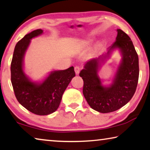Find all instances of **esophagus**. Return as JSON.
Listing matches in <instances>:
<instances>
[{"label":"esophagus","mask_w":150,"mask_h":150,"mask_svg":"<svg viewBox=\"0 0 150 150\" xmlns=\"http://www.w3.org/2000/svg\"><path fill=\"white\" fill-rule=\"evenodd\" d=\"M75 73L77 75H78L79 73V72H80V70H81V69H80V67H78V66H76V67H75Z\"/></svg>","instance_id":"esophagus-1"}]
</instances>
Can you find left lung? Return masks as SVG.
<instances>
[{
    "instance_id": "8db88e82",
    "label": "left lung",
    "mask_w": 150,
    "mask_h": 150,
    "mask_svg": "<svg viewBox=\"0 0 150 150\" xmlns=\"http://www.w3.org/2000/svg\"><path fill=\"white\" fill-rule=\"evenodd\" d=\"M116 41L107 53L88 61L81 71L83 80V93L92 109L100 113L115 111L127 104L136 90L139 78L138 55L130 37L122 30L117 29ZM118 48L122 53V61L114 78L108 88L101 85L98 77V67L102 58L108 56L113 49Z\"/></svg>"
}]
</instances>
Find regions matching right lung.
I'll list each match as a JSON object with an SVG mask.
<instances>
[{
    "label": "right lung",
    "mask_w": 150,
    "mask_h": 150,
    "mask_svg": "<svg viewBox=\"0 0 150 150\" xmlns=\"http://www.w3.org/2000/svg\"><path fill=\"white\" fill-rule=\"evenodd\" d=\"M43 33L35 30L26 35L16 43L11 65V83L18 101L33 113L39 115L51 114L58 109L62 96L73 77L74 67L54 71L41 83L30 81L23 71V57L30 39Z\"/></svg>",
    "instance_id": "obj_1"
}]
</instances>
